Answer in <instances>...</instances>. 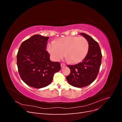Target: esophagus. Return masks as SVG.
I'll use <instances>...</instances> for the list:
<instances>
[{
    "label": "esophagus",
    "instance_id": "obj_1",
    "mask_svg": "<svg viewBox=\"0 0 122 122\" xmlns=\"http://www.w3.org/2000/svg\"><path fill=\"white\" fill-rule=\"evenodd\" d=\"M61 68H62V67H65V66H66V65H65V64H62V63H61Z\"/></svg>",
    "mask_w": 122,
    "mask_h": 122
}]
</instances>
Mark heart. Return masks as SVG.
Returning <instances> with one entry per match:
<instances>
[{
  "label": "heart",
  "instance_id": "obj_1",
  "mask_svg": "<svg viewBox=\"0 0 122 122\" xmlns=\"http://www.w3.org/2000/svg\"><path fill=\"white\" fill-rule=\"evenodd\" d=\"M88 48V42L84 37L67 36L56 42L49 43L47 50L54 61H60L65 55L71 62L78 63L86 57Z\"/></svg>",
  "mask_w": 122,
  "mask_h": 122
}]
</instances>
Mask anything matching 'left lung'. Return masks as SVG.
<instances>
[{
  "mask_svg": "<svg viewBox=\"0 0 122 122\" xmlns=\"http://www.w3.org/2000/svg\"><path fill=\"white\" fill-rule=\"evenodd\" d=\"M79 35L87 40L88 53L82 62L67 66L71 72L66 79L72 86L83 87L91 84L96 78L101 64L102 54L98 43L94 39L84 33Z\"/></svg>",
  "mask_w": 122,
  "mask_h": 122,
  "instance_id": "left-lung-1",
  "label": "left lung"
}]
</instances>
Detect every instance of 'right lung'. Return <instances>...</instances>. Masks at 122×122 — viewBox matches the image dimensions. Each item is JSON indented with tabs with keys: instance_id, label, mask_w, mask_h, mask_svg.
<instances>
[{
	"instance_id": "right-lung-1",
	"label": "right lung",
	"mask_w": 122,
	"mask_h": 122,
	"mask_svg": "<svg viewBox=\"0 0 122 122\" xmlns=\"http://www.w3.org/2000/svg\"><path fill=\"white\" fill-rule=\"evenodd\" d=\"M49 38L35 35L21 44L17 64L22 80L31 87L41 88L52 82L54 74L61 70L58 62L52 61L46 50Z\"/></svg>"
}]
</instances>
